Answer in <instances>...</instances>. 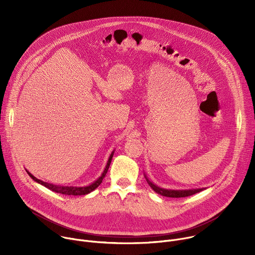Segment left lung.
<instances>
[{"instance_id":"8db88e82","label":"left lung","mask_w":255,"mask_h":255,"mask_svg":"<svg viewBox=\"0 0 255 255\" xmlns=\"http://www.w3.org/2000/svg\"><path fill=\"white\" fill-rule=\"evenodd\" d=\"M145 178H146V181L148 183V185L150 186V188L156 192L157 194L164 196V197H168V198H185V197H189L192 195H195L201 191H203L204 189H193V190H166V189H162L159 188L157 186H155L154 184H152L151 181L147 178L146 175H144Z\"/></svg>"}]
</instances>
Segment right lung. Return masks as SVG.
<instances>
[{
  "label": "right lung",
  "mask_w": 255,
  "mask_h": 255,
  "mask_svg": "<svg viewBox=\"0 0 255 255\" xmlns=\"http://www.w3.org/2000/svg\"><path fill=\"white\" fill-rule=\"evenodd\" d=\"M113 155H114V151L111 153L110 157H109L107 165H106L102 175L97 180H95L93 184H91V185H89L87 187H67V186H57V185H53V184H48V183H45V181H43V180H40L38 178H36L28 170H26V171L30 175V177L36 181V183H38V184L44 186L45 188L49 189L50 191H52L54 193H58V194L66 195V196H83V195H87V194L93 192L95 189H97L101 185V183L103 181V178L105 177V175H106V173L108 171L109 166H110V163L112 161Z\"/></svg>",
  "instance_id": "1"
}]
</instances>
